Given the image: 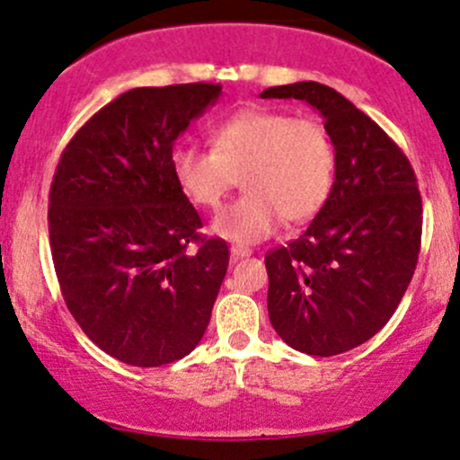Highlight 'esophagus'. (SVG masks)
<instances>
[{
    "label": "esophagus",
    "instance_id": "obj_1",
    "mask_svg": "<svg viewBox=\"0 0 460 460\" xmlns=\"http://www.w3.org/2000/svg\"><path fill=\"white\" fill-rule=\"evenodd\" d=\"M251 248L246 246H231V257L234 260H244V257H251Z\"/></svg>",
    "mask_w": 460,
    "mask_h": 460
}]
</instances>
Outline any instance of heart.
I'll return each mask as SVG.
<instances>
[{
    "label": "heart",
    "mask_w": 460,
    "mask_h": 460,
    "mask_svg": "<svg viewBox=\"0 0 460 460\" xmlns=\"http://www.w3.org/2000/svg\"><path fill=\"white\" fill-rule=\"evenodd\" d=\"M177 186L199 208L223 203L242 175L246 192L214 218L212 231L257 244L283 220L307 223L324 208L335 177L329 131L314 116L248 108L212 131V149L179 145L171 157Z\"/></svg>",
    "instance_id": "1"
}]
</instances>
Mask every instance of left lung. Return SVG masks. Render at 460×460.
I'll return each mask as SVG.
<instances>
[{
	"label": "left lung",
	"mask_w": 460,
	"mask_h": 460,
	"mask_svg": "<svg viewBox=\"0 0 460 460\" xmlns=\"http://www.w3.org/2000/svg\"><path fill=\"white\" fill-rule=\"evenodd\" d=\"M261 99L318 110L335 146L324 208L266 255L268 315L294 350L332 357L361 346L398 309L421 244V197L411 162L344 94L318 82L272 86Z\"/></svg>",
	"instance_id": "8db88e82"
}]
</instances>
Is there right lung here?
I'll return each mask as SVG.
<instances>
[{"label":"right lung","instance_id":"right-lung-1","mask_svg":"<svg viewBox=\"0 0 460 460\" xmlns=\"http://www.w3.org/2000/svg\"><path fill=\"white\" fill-rule=\"evenodd\" d=\"M220 93L203 82L123 93L58 162L47 218L62 296L94 344L128 366L183 358L212 318L229 248L199 234L171 157Z\"/></svg>","mask_w":460,"mask_h":460}]
</instances>
